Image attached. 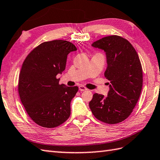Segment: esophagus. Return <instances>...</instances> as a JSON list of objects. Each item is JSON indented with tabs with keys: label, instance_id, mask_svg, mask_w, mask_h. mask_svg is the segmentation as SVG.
Returning a JSON list of instances; mask_svg holds the SVG:
<instances>
[{
	"label": "esophagus",
	"instance_id": "34e87169",
	"mask_svg": "<svg viewBox=\"0 0 160 160\" xmlns=\"http://www.w3.org/2000/svg\"><path fill=\"white\" fill-rule=\"evenodd\" d=\"M79 90L80 91H87V88L84 86H80L79 87Z\"/></svg>",
	"mask_w": 160,
	"mask_h": 160
}]
</instances>
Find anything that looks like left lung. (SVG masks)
Listing matches in <instances>:
<instances>
[{
    "instance_id": "left-lung-1",
    "label": "left lung",
    "mask_w": 160,
    "mask_h": 160,
    "mask_svg": "<svg viewBox=\"0 0 160 160\" xmlns=\"http://www.w3.org/2000/svg\"><path fill=\"white\" fill-rule=\"evenodd\" d=\"M91 46L106 52L104 76L110 81V90L107 97L95 93L89 107L98 120L117 124L131 114L140 98L142 87L140 58L132 44L120 36L105 37Z\"/></svg>"
}]
</instances>
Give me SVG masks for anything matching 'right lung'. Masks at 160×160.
<instances>
[{
  "label": "right lung",
  "mask_w": 160,
  "mask_h": 160,
  "mask_svg": "<svg viewBox=\"0 0 160 160\" xmlns=\"http://www.w3.org/2000/svg\"><path fill=\"white\" fill-rule=\"evenodd\" d=\"M76 50L68 41L43 42L22 64L18 82L21 102L31 119L42 127L56 128L70 116V103L78 87L59 84L57 76L65 69L68 55Z\"/></svg>",
  "instance_id": "right-lung-1"
}]
</instances>
